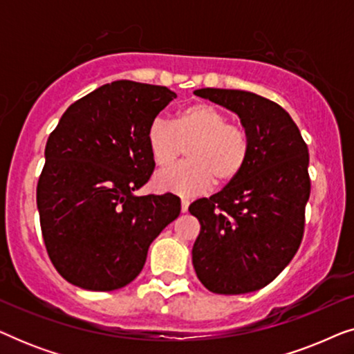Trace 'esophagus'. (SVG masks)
<instances>
[{
	"instance_id": "1",
	"label": "esophagus",
	"mask_w": 354,
	"mask_h": 354,
	"mask_svg": "<svg viewBox=\"0 0 354 354\" xmlns=\"http://www.w3.org/2000/svg\"><path fill=\"white\" fill-rule=\"evenodd\" d=\"M188 205H190V201L185 200V198H182L180 201V207H182V212H187L188 211Z\"/></svg>"
}]
</instances>
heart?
Returning <instances> with one entry per match:
<instances>
[{
    "instance_id": "obj_1",
    "label": "heart",
    "mask_w": 354,
    "mask_h": 354,
    "mask_svg": "<svg viewBox=\"0 0 354 354\" xmlns=\"http://www.w3.org/2000/svg\"><path fill=\"white\" fill-rule=\"evenodd\" d=\"M188 145V161L154 176L153 187L162 193L193 196L214 180H235L248 162L250 135L214 104L196 103L178 111L174 122L156 118L147 130V147L158 167H167Z\"/></svg>"
}]
</instances>
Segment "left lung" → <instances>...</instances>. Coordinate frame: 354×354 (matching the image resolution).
<instances>
[{"mask_svg":"<svg viewBox=\"0 0 354 354\" xmlns=\"http://www.w3.org/2000/svg\"><path fill=\"white\" fill-rule=\"evenodd\" d=\"M250 135L248 162L219 193L192 203L200 221L192 263L212 293L243 295L272 282L298 251L311 182L308 147L277 103L243 90L201 88Z\"/></svg>","mask_w":354,"mask_h":354,"instance_id":"left-lung-1","label":"left lung"}]
</instances>
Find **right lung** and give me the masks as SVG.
Returning a JSON list of instances; mask_svg holds the SVG:
<instances>
[{
    "instance_id": "right-lung-1",
    "label": "right lung",
    "mask_w": 354,
    "mask_h": 354,
    "mask_svg": "<svg viewBox=\"0 0 354 354\" xmlns=\"http://www.w3.org/2000/svg\"><path fill=\"white\" fill-rule=\"evenodd\" d=\"M174 98L167 86L115 80L71 104L48 138L37 206L48 256L72 285L125 287L180 214L172 193L135 195L154 171L147 130Z\"/></svg>"
}]
</instances>
